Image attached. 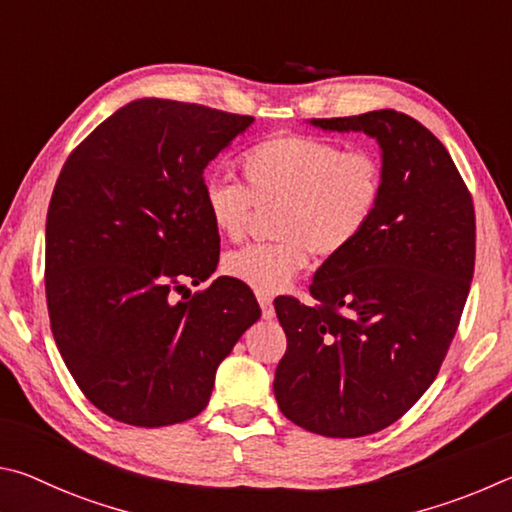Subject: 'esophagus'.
<instances>
[{
	"label": "esophagus",
	"mask_w": 512,
	"mask_h": 512,
	"mask_svg": "<svg viewBox=\"0 0 512 512\" xmlns=\"http://www.w3.org/2000/svg\"><path fill=\"white\" fill-rule=\"evenodd\" d=\"M258 303H261L263 319H274V306H272L270 294H258Z\"/></svg>",
	"instance_id": "obj_1"
}]
</instances>
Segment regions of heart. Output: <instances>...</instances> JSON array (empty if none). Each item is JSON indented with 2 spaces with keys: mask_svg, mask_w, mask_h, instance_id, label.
Here are the masks:
<instances>
[{
  "mask_svg": "<svg viewBox=\"0 0 512 512\" xmlns=\"http://www.w3.org/2000/svg\"><path fill=\"white\" fill-rule=\"evenodd\" d=\"M247 186L213 179L204 209L215 231L240 238L254 204H281L274 236L224 258V272L258 294H276L308 265L310 254L337 258L360 240L387 193L382 159L371 150H344L335 141L281 134L242 155Z\"/></svg>",
  "mask_w": 512,
  "mask_h": 512,
  "instance_id": "obj_1",
  "label": "heart"
}]
</instances>
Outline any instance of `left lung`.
I'll return each mask as SVG.
<instances>
[{
    "mask_svg": "<svg viewBox=\"0 0 512 512\" xmlns=\"http://www.w3.org/2000/svg\"><path fill=\"white\" fill-rule=\"evenodd\" d=\"M310 123L378 141L387 193L364 236L317 270V306L274 301L288 337L274 396L294 425L357 438L396 423L438 375L474 274V206L450 152L411 116Z\"/></svg>",
    "mask_w": 512,
    "mask_h": 512,
    "instance_id": "8db88e82",
    "label": "left lung"
}]
</instances>
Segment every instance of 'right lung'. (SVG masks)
I'll return each instance as SVG.
<instances>
[{"mask_svg": "<svg viewBox=\"0 0 512 512\" xmlns=\"http://www.w3.org/2000/svg\"><path fill=\"white\" fill-rule=\"evenodd\" d=\"M254 116L139 98L71 152L47 213L51 333L85 398L134 427L184 423L258 321L254 294L220 276L204 168ZM183 297L179 298L178 294Z\"/></svg>", "mask_w": 512, "mask_h": 512, "instance_id": "right-lung-1", "label": "right lung"}]
</instances>
